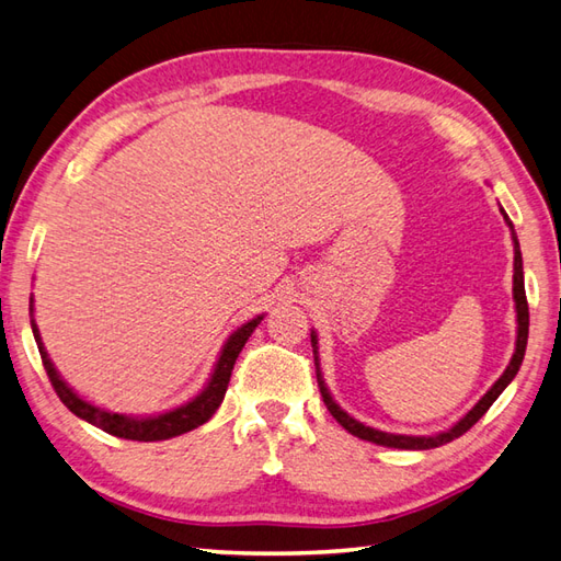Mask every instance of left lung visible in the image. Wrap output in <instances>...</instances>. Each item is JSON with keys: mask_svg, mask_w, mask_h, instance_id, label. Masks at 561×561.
Returning <instances> with one entry per match:
<instances>
[{"mask_svg": "<svg viewBox=\"0 0 561 561\" xmlns=\"http://www.w3.org/2000/svg\"><path fill=\"white\" fill-rule=\"evenodd\" d=\"M504 211V209H502ZM504 219L511 229V238H514V299H516V313H518V337H516V352L511 356V364L506 366V371L502 374V378L496 380V383L484 392L482 400L474 404V408L462 416V420L450 426L448 432H440L434 436H404V434H386V432H378V428L366 426L362 422H356L354 416H350L344 412L340 404L332 400V396L325 388V380L320 376V364H318V340H316V332H311V344H313V359H316V376H318V388H320V396H323V402L328 404L330 414L335 416V420L347 428L350 434L359 436L364 440H371V444L378 446H388V448H404V450H426V448H436V446H444L448 440L462 436L468 432L470 426L478 424L484 412L492 408V402L502 396L504 388L514 380V376L518 374V368L523 364V356H526V344H528V299H526V287H523V257H520V245H518V238L514 231V224L508 221L506 211H504Z\"/></svg>", "mask_w": 561, "mask_h": 561, "instance_id": "obj_1", "label": "left lung"}]
</instances>
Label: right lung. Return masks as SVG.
Returning a JSON list of instances; mask_svg holds the SVG:
<instances>
[{
  "mask_svg": "<svg viewBox=\"0 0 561 561\" xmlns=\"http://www.w3.org/2000/svg\"><path fill=\"white\" fill-rule=\"evenodd\" d=\"M262 316L253 318L250 323L238 328L233 335L226 340L221 356L217 366H214V374L209 378L207 388L199 392L195 400H190L181 408H175L165 414L159 416H145V420H135V416H125V414H115L108 410H101L96 404H91L87 400H81L75 390H71L59 374L55 371L53 362L47 359V352L41 342L38 335V328L33 325V337L38 342V350L43 356V366L47 371V378H50V383L55 388V392L67 404L69 412H75L81 420H87L89 424L103 428V432H108L117 438H129V440H165V438H173V436H181L185 432H193V428L205 424L209 416L219 410V404L226 396V388H229V380H231V371H233V364L238 359V354L245 347L248 337L253 335V330L260 325Z\"/></svg>",
  "mask_w": 561,
  "mask_h": 561,
  "instance_id": "1",
  "label": "right lung"
}]
</instances>
